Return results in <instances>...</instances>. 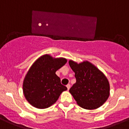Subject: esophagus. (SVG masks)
Returning a JSON list of instances; mask_svg holds the SVG:
<instances>
[{
    "label": "esophagus",
    "mask_w": 129,
    "mask_h": 129,
    "mask_svg": "<svg viewBox=\"0 0 129 129\" xmlns=\"http://www.w3.org/2000/svg\"><path fill=\"white\" fill-rule=\"evenodd\" d=\"M67 90H69V88H71V85H70V84H68V85H67Z\"/></svg>",
    "instance_id": "1"
}]
</instances>
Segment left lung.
Masks as SVG:
<instances>
[{
  "label": "left lung",
  "mask_w": 129,
  "mask_h": 129,
  "mask_svg": "<svg viewBox=\"0 0 129 129\" xmlns=\"http://www.w3.org/2000/svg\"><path fill=\"white\" fill-rule=\"evenodd\" d=\"M75 73L76 82L69 90L77 104L86 109H95L103 105L109 96V83L106 76L88 61L78 63L69 61Z\"/></svg>",
  "instance_id": "obj_1"
}]
</instances>
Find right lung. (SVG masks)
<instances>
[{
  "instance_id": "right-lung-1",
  "label": "right lung",
  "mask_w": 129,
  "mask_h": 129,
  "mask_svg": "<svg viewBox=\"0 0 129 129\" xmlns=\"http://www.w3.org/2000/svg\"><path fill=\"white\" fill-rule=\"evenodd\" d=\"M66 62L64 58H53L48 54L35 61L23 83V94L31 105L39 109L49 108L67 90L55 74Z\"/></svg>"
}]
</instances>
